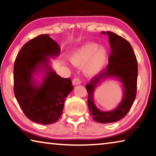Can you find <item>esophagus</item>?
I'll use <instances>...</instances> for the list:
<instances>
[{
    "label": "esophagus",
    "instance_id": "1",
    "mask_svg": "<svg viewBox=\"0 0 156 156\" xmlns=\"http://www.w3.org/2000/svg\"><path fill=\"white\" fill-rule=\"evenodd\" d=\"M81 83V80L78 78H75L73 79L72 84L73 85H77V84H80Z\"/></svg>",
    "mask_w": 156,
    "mask_h": 156
}]
</instances>
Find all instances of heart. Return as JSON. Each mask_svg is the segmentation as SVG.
<instances>
[{"label": "heart", "instance_id": "b5f03b06", "mask_svg": "<svg viewBox=\"0 0 156 156\" xmlns=\"http://www.w3.org/2000/svg\"><path fill=\"white\" fill-rule=\"evenodd\" d=\"M69 58L71 62L76 67H80L85 65L84 73L88 76H94L106 65L107 50L98 43H87L73 50Z\"/></svg>", "mask_w": 156, "mask_h": 156}]
</instances>
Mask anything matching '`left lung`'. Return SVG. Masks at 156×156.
I'll return each mask as SVG.
<instances>
[{"instance_id":"1","label":"left lung","mask_w":156,"mask_h":156,"mask_svg":"<svg viewBox=\"0 0 156 156\" xmlns=\"http://www.w3.org/2000/svg\"><path fill=\"white\" fill-rule=\"evenodd\" d=\"M102 34L109 36L111 47L109 65L105 69L91 79L90 83L86 84V89L88 93V107L93 119L97 122L111 123L125 117L135 100L138 62L133 48L127 41L112 31H102ZM109 77L117 78L123 83V96L115 110L102 112L94 104V91L102 80Z\"/></svg>"}]
</instances>
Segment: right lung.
<instances>
[{
  "mask_svg": "<svg viewBox=\"0 0 156 156\" xmlns=\"http://www.w3.org/2000/svg\"><path fill=\"white\" fill-rule=\"evenodd\" d=\"M60 48L49 34H41L25 44L16 58L14 90L21 109L29 119L42 125L56 122L62 115L66 97L73 90L70 78L57 75L49 58L59 55ZM43 72L40 83L34 74Z\"/></svg>",
  "mask_w": 156,
  "mask_h": 156,
  "instance_id": "1",
  "label": "right lung"
}]
</instances>
